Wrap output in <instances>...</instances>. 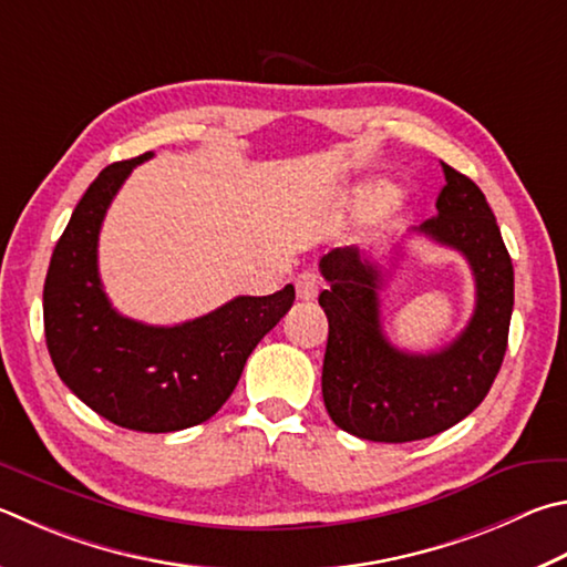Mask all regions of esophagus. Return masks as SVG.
<instances>
[{
  "mask_svg": "<svg viewBox=\"0 0 567 567\" xmlns=\"http://www.w3.org/2000/svg\"><path fill=\"white\" fill-rule=\"evenodd\" d=\"M295 287H297V297H300V300H315V297L319 295V277L315 272L297 275Z\"/></svg>",
  "mask_w": 567,
  "mask_h": 567,
  "instance_id": "esophagus-1",
  "label": "esophagus"
}]
</instances>
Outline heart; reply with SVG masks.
<instances>
[{
	"mask_svg": "<svg viewBox=\"0 0 567 567\" xmlns=\"http://www.w3.org/2000/svg\"><path fill=\"white\" fill-rule=\"evenodd\" d=\"M384 198H386V188H379V185H364V188H359V193L354 195V203L357 208L367 210Z\"/></svg>",
	"mask_w": 567,
	"mask_h": 567,
	"instance_id": "1",
	"label": "heart"
}]
</instances>
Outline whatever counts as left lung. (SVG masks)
<instances>
[{"instance_id":"1","label":"left lung","mask_w":567,"mask_h":567,"mask_svg":"<svg viewBox=\"0 0 567 567\" xmlns=\"http://www.w3.org/2000/svg\"><path fill=\"white\" fill-rule=\"evenodd\" d=\"M436 218L416 233L466 257L476 280V310L439 352H401L384 337L379 290L384 272L359 248H334L319 260L327 290L319 305L329 337L322 396L334 424L367 441L406 444L458 424L486 399L508 347L513 265L486 195L446 163Z\"/></svg>"}]
</instances>
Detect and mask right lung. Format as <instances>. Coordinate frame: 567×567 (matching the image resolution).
<instances>
[{
	"label": "right lung",
	"mask_w": 567,
	"mask_h": 567,
	"mask_svg": "<svg viewBox=\"0 0 567 567\" xmlns=\"http://www.w3.org/2000/svg\"><path fill=\"white\" fill-rule=\"evenodd\" d=\"M151 156L101 171L71 213L49 262L44 332L56 374L86 406L116 426L168 434L203 424L228 401L257 342L292 307L295 287L235 297L173 327L113 310L99 277V233L123 181Z\"/></svg>",
	"instance_id": "1"
}]
</instances>
